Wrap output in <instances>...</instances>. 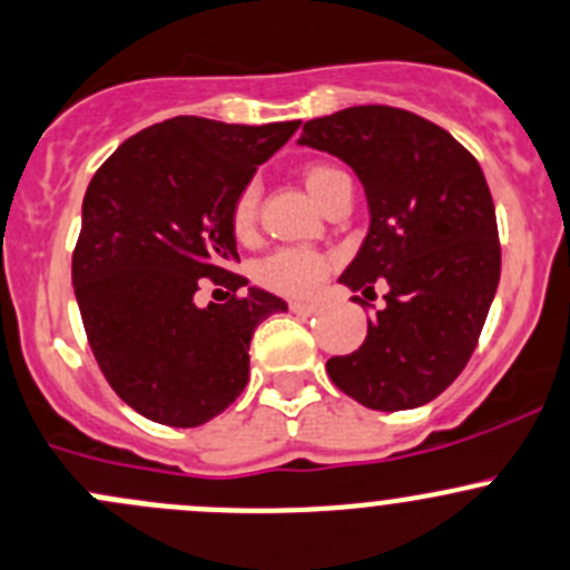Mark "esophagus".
Here are the masks:
<instances>
[{
    "instance_id": "obj_1",
    "label": "esophagus",
    "mask_w": 570,
    "mask_h": 570,
    "mask_svg": "<svg viewBox=\"0 0 570 570\" xmlns=\"http://www.w3.org/2000/svg\"><path fill=\"white\" fill-rule=\"evenodd\" d=\"M287 307H291V313H296V315H313L315 309H318L313 302H291Z\"/></svg>"
}]
</instances>
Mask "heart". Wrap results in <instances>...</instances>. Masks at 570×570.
Segmentation results:
<instances>
[{
	"instance_id": "1",
	"label": "heart",
	"mask_w": 570,
	"mask_h": 570,
	"mask_svg": "<svg viewBox=\"0 0 570 570\" xmlns=\"http://www.w3.org/2000/svg\"><path fill=\"white\" fill-rule=\"evenodd\" d=\"M341 177L343 171H337L330 163H309V166L302 168L304 188L309 190V196L321 207H324L332 185ZM257 207H261V183L249 179L235 194L233 207H229V227H233L235 238L246 240L255 235ZM326 272H330V257L326 255H321L315 249H304V246H285V249H277L266 261L257 263L255 277L261 285L285 293V296H309V293L318 291V285L324 283Z\"/></svg>"
}]
</instances>
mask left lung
<instances>
[{"mask_svg":"<svg viewBox=\"0 0 570 570\" xmlns=\"http://www.w3.org/2000/svg\"><path fill=\"white\" fill-rule=\"evenodd\" d=\"M298 144L341 157L365 188L371 227L341 283L365 298L387 285L363 346L326 360V374L371 410L421 407L465 368L499 287L482 168L446 129L387 105L313 118Z\"/></svg>","mask_w":570,"mask_h":570,"instance_id":"left-lung-1","label":"left lung"}]
</instances>
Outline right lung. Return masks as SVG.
Returning <instances> with one entry per match:
<instances>
[{
  "instance_id": "1",
  "label": "right lung",
  "mask_w": 570,
  "mask_h": 570,
  "mask_svg": "<svg viewBox=\"0 0 570 570\" xmlns=\"http://www.w3.org/2000/svg\"><path fill=\"white\" fill-rule=\"evenodd\" d=\"M298 121L224 124L177 116L124 140L94 174L71 283L112 391L149 421L199 426L249 382L257 324L287 304L229 272V207ZM210 278L234 296L196 308Z\"/></svg>"
}]
</instances>
